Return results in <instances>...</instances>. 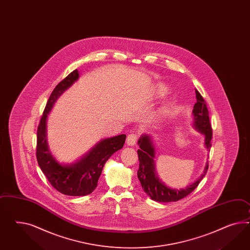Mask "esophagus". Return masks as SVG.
Instances as JSON below:
<instances>
[{"instance_id":"1","label":"esophagus","mask_w":250,"mask_h":250,"mask_svg":"<svg viewBox=\"0 0 250 250\" xmlns=\"http://www.w3.org/2000/svg\"><path fill=\"white\" fill-rule=\"evenodd\" d=\"M136 135L135 134H131V135H128L127 136V138H126V143H127V145L130 146H135V143H136Z\"/></svg>"}]
</instances>
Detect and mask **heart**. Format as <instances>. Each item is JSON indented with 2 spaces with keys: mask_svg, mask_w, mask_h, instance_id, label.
Wrapping results in <instances>:
<instances>
[{
  "mask_svg": "<svg viewBox=\"0 0 250 250\" xmlns=\"http://www.w3.org/2000/svg\"><path fill=\"white\" fill-rule=\"evenodd\" d=\"M156 93H157V95H159V96H163V95H165L167 93V86L161 84V85H159V86L157 87ZM165 113H167V110H166Z\"/></svg>",
  "mask_w": 250,
  "mask_h": 250,
  "instance_id": "heart-1",
  "label": "heart"
}]
</instances>
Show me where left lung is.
<instances>
[{"instance_id": "obj_1", "label": "left lung", "mask_w": 250, "mask_h": 250, "mask_svg": "<svg viewBox=\"0 0 250 250\" xmlns=\"http://www.w3.org/2000/svg\"><path fill=\"white\" fill-rule=\"evenodd\" d=\"M196 103L192 112L193 126L205 136L204 145L208 151L211 147L212 139V127L209 121L208 110L202 95L196 90ZM138 146L140 149L137 150L139 159V169L137 171V177L141 183L142 188L146 195L156 202H176L189 194L197 188L198 184L206 176L208 169V162L206 163V167L203 174L192 184L185 188L174 189L167 187L159 178L155 169V147L151 135H144L138 139Z\"/></svg>"}]
</instances>
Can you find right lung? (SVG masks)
Instances as JSON below:
<instances>
[{
  "instance_id": "1",
  "label": "right lung",
  "mask_w": 250,
  "mask_h": 250,
  "mask_svg": "<svg viewBox=\"0 0 250 250\" xmlns=\"http://www.w3.org/2000/svg\"><path fill=\"white\" fill-rule=\"evenodd\" d=\"M78 79L79 72L76 69L55 86L37 128L36 158L41 170L54 188L71 196H86L96 188L104 164L111 155L123 148L126 138L125 135H119L102 139L85 155L71 164H62L56 160L48 146V115L57 99Z\"/></svg>"
}]
</instances>
